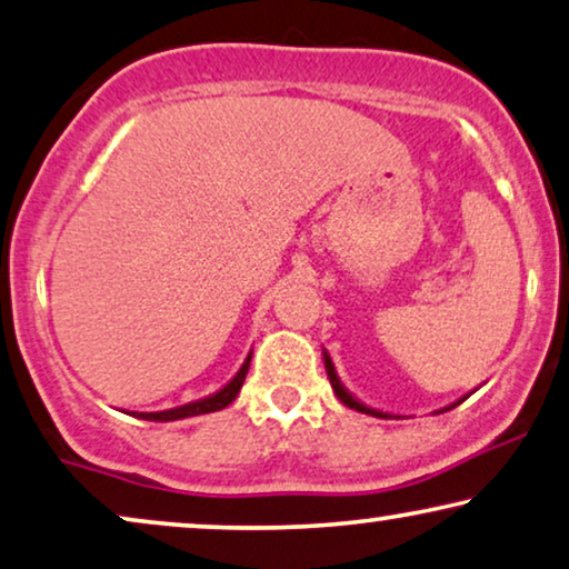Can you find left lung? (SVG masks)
Wrapping results in <instances>:
<instances>
[{
    "instance_id": "left-lung-1",
    "label": "left lung",
    "mask_w": 569,
    "mask_h": 569,
    "mask_svg": "<svg viewBox=\"0 0 569 569\" xmlns=\"http://www.w3.org/2000/svg\"><path fill=\"white\" fill-rule=\"evenodd\" d=\"M322 358H325V368H327V376H330V383H332V389H335V395H338V399L342 405H348L350 410H358V412H366V415H373V418H395V415H389V412H381V410H376V407H368V405H363L361 399H358L356 395H350V391L346 389V383L340 381V376H338V371H335V363H332V358H330V353H327V350L322 348ZM469 397V395H467ZM467 397H461L459 402H453V405H448V407H443V410H438V412H446V410H451V407H456V405H461L463 399Z\"/></svg>"
}]
</instances>
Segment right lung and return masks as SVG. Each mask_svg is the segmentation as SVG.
<instances>
[{
  "instance_id": "right-lung-1",
  "label": "right lung",
  "mask_w": 569,
  "mask_h": 569,
  "mask_svg": "<svg viewBox=\"0 0 569 569\" xmlns=\"http://www.w3.org/2000/svg\"><path fill=\"white\" fill-rule=\"evenodd\" d=\"M250 358H252V353L244 358V363L239 366V371L231 376L229 383H223V387L219 391H213V395H208L203 399H196V402L172 407V410H162V412H131V415H133V418L151 420V422H172V420H182V418H196V415H206V412H219L227 405L234 402V397L239 395V389H242L247 368H250Z\"/></svg>"
}]
</instances>
